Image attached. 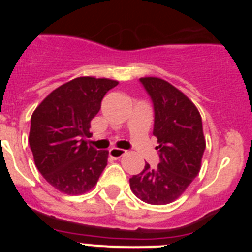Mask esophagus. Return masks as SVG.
<instances>
[{"label": "esophagus", "mask_w": 252, "mask_h": 252, "mask_svg": "<svg viewBox=\"0 0 252 252\" xmlns=\"http://www.w3.org/2000/svg\"><path fill=\"white\" fill-rule=\"evenodd\" d=\"M125 154H126V151L122 150V149L112 148L108 150V155H110L111 158H113V159H120L121 157H124Z\"/></svg>", "instance_id": "34e87169"}]
</instances>
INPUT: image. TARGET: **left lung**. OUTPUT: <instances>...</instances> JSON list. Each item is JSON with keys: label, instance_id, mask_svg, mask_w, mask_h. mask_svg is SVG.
<instances>
[{"label": "left lung", "instance_id": "left-lung-1", "mask_svg": "<svg viewBox=\"0 0 252 252\" xmlns=\"http://www.w3.org/2000/svg\"><path fill=\"white\" fill-rule=\"evenodd\" d=\"M154 103V136L158 139L160 162L146 164L130 179L139 199L161 206L174 202L186 192L202 166L206 137L199 111L182 91L157 77L140 78Z\"/></svg>", "mask_w": 252, "mask_h": 252}]
</instances>
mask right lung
Wrapping results in <instances>:
<instances>
[{
	"mask_svg": "<svg viewBox=\"0 0 252 252\" xmlns=\"http://www.w3.org/2000/svg\"><path fill=\"white\" fill-rule=\"evenodd\" d=\"M108 78L78 77L49 93L31 116L29 133L35 165L44 179L69 195L87 193L107 165L108 151L95 150L84 137L108 91Z\"/></svg>",
	"mask_w": 252,
	"mask_h": 252,
	"instance_id": "add662e5",
	"label": "right lung"
}]
</instances>
